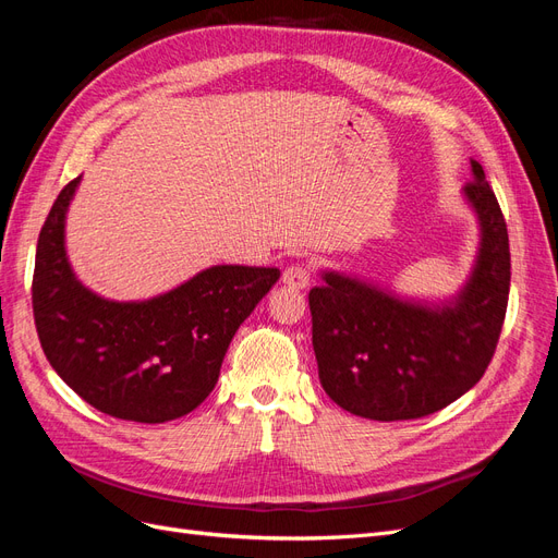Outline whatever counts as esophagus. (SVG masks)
I'll return each instance as SVG.
<instances>
[{"instance_id":"1","label":"esophagus","mask_w":558,"mask_h":558,"mask_svg":"<svg viewBox=\"0 0 558 558\" xmlns=\"http://www.w3.org/2000/svg\"><path fill=\"white\" fill-rule=\"evenodd\" d=\"M281 281H283V286H289V289L302 291V289H307L310 281H312V269L305 263L289 265L283 269Z\"/></svg>"}]
</instances>
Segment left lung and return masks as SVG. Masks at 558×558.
<instances>
[{"label":"left lung","instance_id":"left-lung-1","mask_svg":"<svg viewBox=\"0 0 558 558\" xmlns=\"http://www.w3.org/2000/svg\"><path fill=\"white\" fill-rule=\"evenodd\" d=\"M465 197L482 226V248L459 300L442 310L335 272L310 291L312 344L324 391L342 410L408 421L445 410L492 363L510 295V240L482 165L472 160Z\"/></svg>","mask_w":558,"mask_h":558}]
</instances>
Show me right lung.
Instances as JSON below:
<instances>
[{
	"label": "right lung",
	"mask_w": 558,
	"mask_h": 558,
	"mask_svg": "<svg viewBox=\"0 0 558 558\" xmlns=\"http://www.w3.org/2000/svg\"><path fill=\"white\" fill-rule=\"evenodd\" d=\"M78 181L60 191L37 242L32 312L46 359L109 416L165 424L189 414L214 391L230 340L279 269L216 265L146 302L97 298L64 256V214Z\"/></svg>",
	"instance_id": "obj_1"
}]
</instances>
